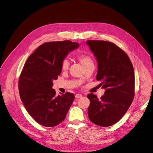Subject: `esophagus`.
I'll return each instance as SVG.
<instances>
[{
	"label": "esophagus",
	"mask_w": 153,
	"mask_h": 153,
	"mask_svg": "<svg viewBox=\"0 0 153 153\" xmlns=\"http://www.w3.org/2000/svg\"><path fill=\"white\" fill-rule=\"evenodd\" d=\"M82 95L81 94H77L76 95V98H77V99H79V98H81L82 97Z\"/></svg>",
	"instance_id": "obj_1"
}]
</instances>
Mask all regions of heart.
Masks as SVG:
<instances>
[{
    "label": "heart",
    "instance_id": "b5f03b06",
    "mask_svg": "<svg viewBox=\"0 0 153 153\" xmlns=\"http://www.w3.org/2000/svg\"><path fill=\"white\" fill-rule=\"evenodd\" d=\"M77 59L84 68L90 66H94L93 60L89 55L85 54H79L77 56ZM69 61L67 59H64L61 63V69L63 71H66L69 68Z\"/></svg>",
    "mask_w": 153,
    "mask_h": 153
}]
</instances>
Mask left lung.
I'll list each match as a JSON object with an SVG mask.
<instances>
[{"label":"left lung","instance_id":"obj_1","mask_svg":"<svg viewBox=\"0 0 153 153\" xmlns=\"http://www.w3.org/2000/svg\"><path fill=\"white\" fill-rule=\"evenodd\" d=\"M86 44L97 59L96 79L105 94L99 99L93 94L88 115L91 121L100 126H110L118 122L130 107L134 95V74L128 55L114 43L102 40H87Z\"/></svg>","mask_w":153,"mask_h":153}]
</instances>
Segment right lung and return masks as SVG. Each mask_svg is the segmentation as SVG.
Instances as JSON below:
<instances>
[{
    "instance_id": "add662e5",
    "label": "right lung",
    "mask_w": 153,
    "mask_h": 153,
    "mask_svg": "<svg viewBox=\"0 0 153 153\" xmlns=\"http://www.w3.org/2000/svg\"><path fill=\"white\" fill-rule=\"evenodd\" d=\"M79 44L69 40L40 45L27 60L19 78L21 100L39 124L52 127L61 123L74 99L70 92L56 95L53 81L61 73V63Z\"/></svg>"
}]
</instances>
